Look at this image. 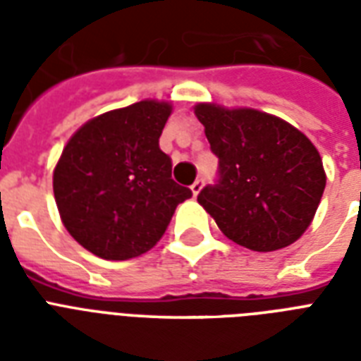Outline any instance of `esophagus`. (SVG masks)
I'll list each match as a JSON object with an SVG mask.
<instances>
[{"instance_id": "34e87169", "label": "esophagus", "mask_w": 361, "mask_h": 361, "mask_svg": "<svg viewBox=\"0 0 361 361\" xmlns=\"http://www.w3.org/2000/svg\"><path fill=\"white\" fill-rule=\"evenodd\" d=\"M202 185H204V181H202V180H197V181H195V183H192V185H191V191H192V195H195V197H197L198 192H200V189H202Z\"/></svg>"}]
</instances>
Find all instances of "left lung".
Instances as JSON below:
<instances>
[{"label": "left lung", "mask_w": 361, "mask_h": 361, "mask_svg": "<svg viewBox=\"0 0 361 361\" xmlns=\"http://www.w3.org/2000/svg\"><path fill=\"white\" fill-rule=\"evenodd\" d=\"M219 178L198 204L221 232L252 251L290 245L311 225L326 187L317 147L302 130L255 109L195 106Z\"/></svg>", "instance_id": "left-lung-1"}]
</instances>
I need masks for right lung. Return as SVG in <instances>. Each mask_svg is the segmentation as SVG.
<instances>
[{"label":"right lung","mask_w":361,"mask_h":361,"mask_svg":"<svg viewBox=\"0 0 361 361\" xmlns=\"http://www.w3.org/2000/svg\"><path fill=\"white\" fill-rule=\"evenodd\" d=\"M172 112L140 101L93 118L71 136L54 169V197L69 234L104 260L149 251L176 206L192 197L172 180L159 136Z\"/></svg>","instance_id":"add662e5"}]
</instances>
